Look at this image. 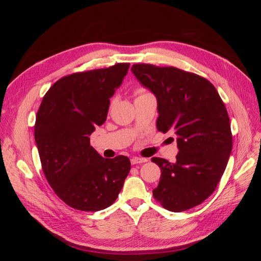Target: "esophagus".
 Instances as JSON below:
<instances>
[{
  "label": "esophagus",
  "mask_w": 261,
  "mask_h": 261,
  "mask_svg": "<svg viewBox=\"0 0 261 261\" xmlns=\"http://www.w3.org/2000/svg\"><path fill=\"white\" fill-rule=\"evenodd\" d=\"M147 161H148V159H146V158H138V156L132 158L130 159L132 164H140V163H145Z\"/></svg>",
  "instance_id": "34e87169"
}]
</instances>
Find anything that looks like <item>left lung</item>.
<instances>
[{
	"label": "left lung",
	"instance_id": "obj_1",
	"mask_svg": "<svg viewBox=\"0 0 261 261\" xmlns=\"http://www.w3.org/2000/svg\"><path fill=\"white\" fill-rule=\"evenodd\" d=\"M132 72L156 98L158 130L176 135L175 162L151 159L161 169L154 199L173 212L198 206L215 192L232 151L223 101L206 78L176 67L134 64Z\"/></svg>",
	"mask_w": 261,
	"mask_h": 261
}]
</instances>
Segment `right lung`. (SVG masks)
I'll list each match as a JSON object with an SVG mask.
<instances>
[{
    "label": "right lung",
    "mask_w": 261,
    "mask_h": 261,
    "mask_svg": "<svg viewBox=\"0 0 261 261\" xmlns=\"http://www.w3.org/2000/svg\"><path fill=\"white\" fill-rule=\"evenodd\" d=\"M128 63L61 78L38 110L35 140L46 180L66 204L103 210L116 200L130 170L127 156L106 159L90 135L107 120L110 98L123 83Z\"/></svg>",
    "instance_id": "obj_1"
}]
</instances>
